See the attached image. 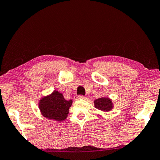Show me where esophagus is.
Returning a JSON list of instances; mask_svg holds the SVG:
<instances>
[{
	"mask_svg": "<svg viewBox=\"0 0 160 160\" xmlns=\"http://www.w3.org/2000/svg\"><path fill=\"white\" fill-rule=\"evenodd\" d=\"M85 97L83 96H74V100H78V99H84Z\"/></svg>",
	"mask_w": 160,
	"mask_h": 160,
	"instance_id": "34e87169",
	"label": "esophagus"
}]
</instances>
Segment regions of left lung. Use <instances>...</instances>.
Returning <instances> with one entry per match:
<instances>
[{
  "label": "left lung",
  "instance_id": "obj_1",
  "mask_svg": "<svg viewBox=\"0 0 160 160\" xmlns=\"http://www.w3.org/2000/svg\"><path fill=\"white\" fill-rule=\"evenodd\" d=\"M95 108L104 112L111 111L114 108V103L110 98H100L94 100Z\"/></svg>",
  "mask_w": 160,
  "mask_h": 160
}]
</instances>
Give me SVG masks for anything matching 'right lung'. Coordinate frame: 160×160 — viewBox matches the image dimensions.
Returning <instances> with one entry per match:
<instances>
[{
  "mask_svg": "<svg viewBox=\"0 0 160 160\" xmlns=\"http://www.w3.org/2000/svg\"><path fill=\"white\" fill-rule=\"evenodd\" d=\"M72 102V100H65L62 93L54 90L50 94L41 97L38 105L41 114L46 119L62 122L67 119Z\"/></svg>",
  "mask_w": 160,
  "mask_h": 160,
  "instance_id": "1",
  "label": "right lung"
}]
</instances>
